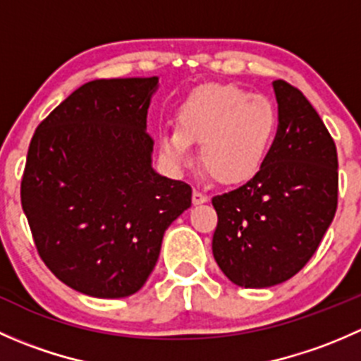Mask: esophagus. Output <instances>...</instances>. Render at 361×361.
Segmentation results:
<instances>
[{
  "mask_svg": "<svg viewBox=\"0 0 361 361\" xmlns=\"http://www.w3.org/2000/svg\"><path fill=\"white\" fill-rule=\"evenodd\" d=\"M207 201V195L204 194L202 190H199V188H194V192H192V202L194 204H202Z\"/></svg>",
  "mask_w": 361,
  "mask_h": 361,
  "instance_id": "34e87169",
  "label": "esophagus"
}]
</instances>
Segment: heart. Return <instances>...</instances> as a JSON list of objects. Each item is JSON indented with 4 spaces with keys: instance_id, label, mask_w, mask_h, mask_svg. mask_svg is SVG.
<instances>
[{
    "instance_id": "obj_1",
    "label": "heart",
    "mask_w": 361,
    "mask_h": 361,
    "mask_svg": "<svg viewBox=\"0 0 361 361\" xmlns=\"http://www.w3.org/2000/svg\"><path fill=\"white\" fill-rule=\"evenodd\" d=\"M279 127L276 104L235 85L211 83L195 90L178 111V130L160 140L162 154L176 166L190 162V143L216 181L234 185L260 171Z\"/></svg>"
}]
</instances>
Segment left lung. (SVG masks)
Returning a JSON list of instances; mask_svg holds the SVG:
<instances>
[{"instance_id": "obj_1", "label": "left lung", "mask_w": 361, "mask_h": 361, "mask_svg": "<svg viewBox=\"0 0 361 361\" xmlns=\"http://www.w3.org/2000/svg\"><path fill=\"white\" fill-rule=\"evenodd\" d=\"M279 127L267 160L243 187L211 199L213 255L245 288L293 278L314 255L337 211L334 137L297 87L274 82Z\"/></svg>"}]
</instances>
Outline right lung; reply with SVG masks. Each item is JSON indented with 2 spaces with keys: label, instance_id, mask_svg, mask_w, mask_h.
<instances>
[{
  "label": "right lung",
  "instance_id": "add662e5",
  "mask_svg": "<svg viewBox=\"0 0 361 361\" xmlns=\"http://www.w3.org/2000/svg\"><path fill=\"white\" fill-rule=\"evenodd\" d=\"M152 78L92 80L36 127L20 202L43 264L90 297L136 293L192 188L152 169Z\"/></svg>",
  "mask_w": 361,
  "mask_h": 361
}]
</instances>
